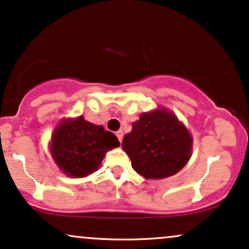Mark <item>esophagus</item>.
Returning a JSON list of instances; mask_svg holds the SVG:
<instances>
[{
    "label": "esophagus",
    "instance_id": "esophagus-1",
    "mask_svg": "<svg viewBox=\"0 0 249 249\" xmlns=\"http://www.w3.org/2000/svg\"><path fill=\"white\" fill-rule=\"evenodd\" d=\"M115 135L117 136V139H119V141L122 142V139H124V132H122V130H117Z\"/></svg>",
    "mask_w": 249,
    "mask_h": 249
}]
</instances>
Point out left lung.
<instances>
[{
	"label": "left lung",
	"instance_id": "obj_1",
	"mask_svg": "<svg viewBox=\"0 0 249 249\" xmlns=\"http://www.w3.org/2000/svg\"><path fill=\"white\" fill-rule=\"evenodd\" d=\"M122 148L138 174L156 180L173 177L186 166L192 156L193 136L172 110L158 107L133 122Z\"/></svg>",
	"mask_w": 249,
	"mask_h": 249
}]
</instances>
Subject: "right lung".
Here are the masks:
<instances>
[{"label":"right lung","mask_w":249,"mask_h":249,"mask_svg":"<svg viewBox=\"0 0 249 249\" xmlns=\"http://www.w3.org/2000/svg\"><path fill=\"white\" fill-rule=\"evenodd\" d=\"M119 146V140L113 133L81 115L58 122L52 134L49 150L63 174L86 178L99 169L108 150Z\"/></svg>","instance_id":"1"}]
</instances>
